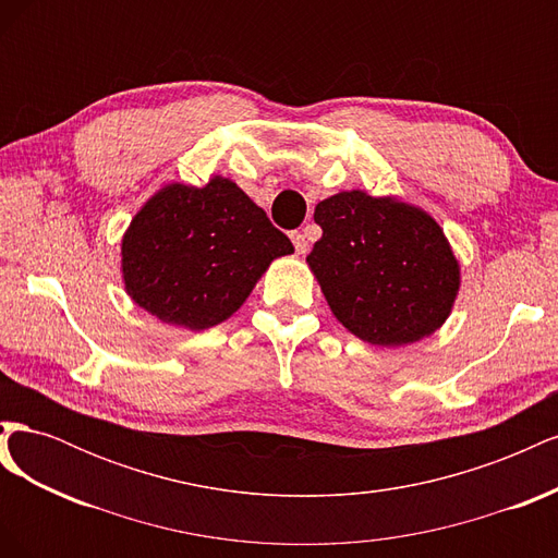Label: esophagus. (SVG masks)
Listing matches in <instances>:
<instances>
[{"mask_svg":"<svg viewBox=\"0 0 558 558\" xmlns=\"http://www.w3.org/2000/svg\"><path fill=\"white\" fill-rule=\"evenodd\" d=\"M291 240H293V246L298 253H307L310 251V240L305 232H291Z\"/></svg>","mask_w":558,"mask_h":558,"instance_id":"1","label":"esophagus"}]
</instances>
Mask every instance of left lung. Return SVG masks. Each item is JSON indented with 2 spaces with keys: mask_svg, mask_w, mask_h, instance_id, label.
I'll use <instances>...</instances> for the list:
<instances>
[{
  "mask_svg": "<svg viewBox=\"0 0 558 558\" xmlns=\"http://www.w3.org/2000/svg\"><path fill=\"white\" fill-rule=\"evenodd\" d=\"M307 256L332 314L363 342L400 347L445 324L459 263L433 218L391 197L337 193L314 209Z\"/></svg>",
  "mask_w": 558,
  "mask_h": 558,
  "instance_id": "8db88e82",
  "label": "left lung"
}]
</instances>
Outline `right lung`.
<instances>
[{"label": "right lung", "instance_id": "add662e5", "mask_svg": "<svg viewBox=\"0 0 558 558\" xmlns=\"http://www.w3.org/2000/svg\"><path fill=\"white\" fill-rule=\"evenodd\" d=\"M291 240L234 185H167L134 216L123 238L130 298L165 324L205 330L242 307L267 265Z\"/></svg>", "mask_w": 558, "mask_h": 558}]
</instances>
